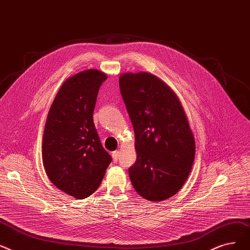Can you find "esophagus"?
<instances>
[{
	"instance_id": "esophagus-1",
	"label": "esophagus",
	"mask_w": 250,
	"mask_h": 250,
	"mask_svg": "<svg viewBox=\"0 0 250 250\" xmlns=\"http://www.w3.org/2000/svg\"><path fill=\"white\" fill-rule=\"evenodd\" d=\"M119 156H120V151H119V150H115V151H113V153H112L113 161H114V162H117V161L119 160Z\"/></svg>"
}]
</instances>
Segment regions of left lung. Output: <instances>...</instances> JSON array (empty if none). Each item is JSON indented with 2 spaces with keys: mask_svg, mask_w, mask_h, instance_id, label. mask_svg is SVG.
I'll return each mask as SVG.
<instances>
[{
  "mask_svg": "<svg viewBox=\"0 0 250 250\" xmlns=\"http://www.w3.org/2000/svg\"><path fill=\"white\" fill-rule=\"evenodd\" d=\"M119 85L134 128L137 159L129 168L136 192L149 201L175 195L193 165L195 141L176 93L147 72L123 73Z\"/></svg>",
  "mask_w": 250,
  "mask_h": 250,
  "instance_id": "left-lung-1",
  "label": "left lung"
}]
</instances>
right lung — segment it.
Instances as JSON below:
<instances>
[{"mask_svg": "<svg viewBox=\"0 0 250 250\" xmlns=\"http://www.w3.org/2000/svg\"><path fill=\"white\" fill-rule=\"evenodd\" d=\"M104 73L88 69L69 77L47 114L42 138V163L51 182L75 198L99 188L112 158L93 124V110Z\"/></svg>", "mask_w": 250, "mask_h": 250, "instance_id": "add662e5", "label": "right lung"}]
</instances>
